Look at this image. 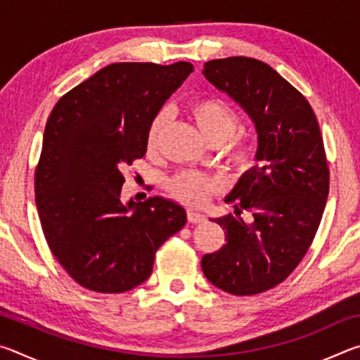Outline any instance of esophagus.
I'll return each mask as SVG.
<instances>
[{
	"mask_svg": "<svg viewBox=\"0 0 360 360\" xmlns=\"http://www.w3.org/2000/svg\"><path fill=\"white\" fill-rule=\"evenodd\" d=\"M187 219H188V222H192V224H200V222H205L206 221L205 214H202V212H198V211H195V210H188L187 211Z\"/></svg>",
	"mask_w": 360,
	"mask_h": 360,
	"instance_id": "obj_1",
	"label": "esophagus"
}]
</instances>
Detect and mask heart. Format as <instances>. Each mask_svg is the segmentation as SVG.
<instances>
[{"instance_id":"heart-1","label":"heart","mask_w":360,"mask_h":360,"mask_svg":"<svg viewBox=\"0 0 360 360\" xmlns=\"http://www.w3.org/2000/svg\"><path fill=\"white\" fill-rule=\"evenodd\" d=\"M187 111L202 135L212 144H222L235 136L241 125V117L233 106L217 96H203L188 103ZM168 122L165 109L158 111L150 120L146 146L149 152L158 148ZM260 157L259 144L254 139H236L227 150V160L238 173H248L257 167ZM219 181L202 172H182L168 181V191L176 198L188 205H203L219 191Z\"/></svg>"}]
</instances>
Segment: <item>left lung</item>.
I'll list each match as a JSON object with an SVG mask.
<instances>
[{"instance_id": "obj_1", "label": "left lung", "mask_w": 360, "mask_h": 360, "mask_svg": "<svg viewBox=\"0 0 360 360\" xmlns=\"http://www.w3.org/2000/svg\"><path fill=\"white\" fill-rule=\"evenodd\" d=\"M203 75L254 122L260 165L225 198L235 214L211 219L227 245L205 254L202 270L224 292L255 295L283 283L311 246L330 181L324 141L308 100L260 60H211Z\"/></svg>"}]
</instances>
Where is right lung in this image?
<instances>
[{"label":"right lung","instance_id":"add662e5","mask_svg":"<svg viewBox=\"0 0 360 360\" xmlns=\"http://www.w3.org/2000/svg\"><path fill=\"white\" fill-rule=\"evenodd\" d=\"M192 63H112L65 94L44 130L36 208L53 257L82 288L131 290L187 221L172 200L120 202L122 169L146 154L150 120Z\"/></svg>","mask_w":360,"mask_h":360}]
</instances>
